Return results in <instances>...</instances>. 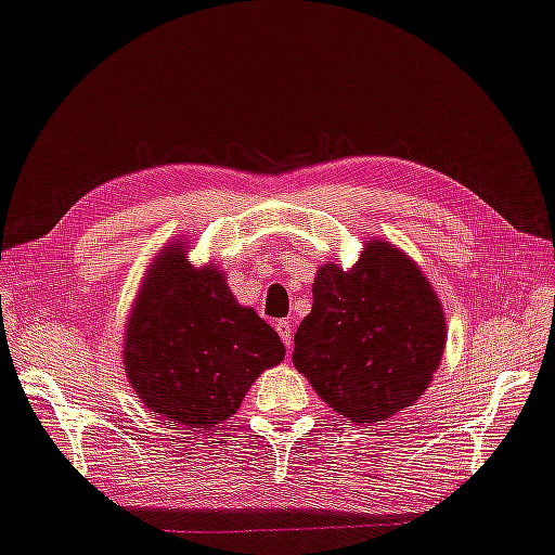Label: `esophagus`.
Masks as SVG:
<instances>
[{
	"mask_svg": "<svg viewBox=\"0 0 555 555\" xmlns=\"http://www.w3.org/2000/svg\"><path fill=\"white\" fill-rule=\"evenodd\" d=\"M275 328H278V333H280L282 343H285L287 350H289V348H292V323H289V321H278Z\"/></svg>",
	"mask_w": 555,
	"mask_h": 555,
	"instance_id": "obj_1",
	"label": "esophagus"
}]
</instances>
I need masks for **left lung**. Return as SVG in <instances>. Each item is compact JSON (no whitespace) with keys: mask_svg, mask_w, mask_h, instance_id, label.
<instances>
[{"mask_svg":"<svg viewBox=\"0 0 555 555\" xmlns=\"http://www.w3.org/2000/svg\"><path fill=\"white\" fill-rule=\"evenodd\" d=\"M311 292L292 362L333 411L379 423L421 399L447 326L433 285L403 250L374 238L350 270L321 266Z\"/></svg>","mask_w":555,"mask_h":555,"instance_id":"left-lung-1","label":"left lung"}]
</instances>
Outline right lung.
Instances as JSON below:
<instances>
[{
    "mask_svg": "<svg viewBox=\"0 0 555 555\" xmlns=\"http://www.w3.org/2000/svg\"><path fill=\"white\" fill-rule=\"evenodd\" d=\"M285 358L278 333L227 287L217 263L193 268L185 242L154 258L125 328L122 364L138 399L166 421L212 427Z\"/></svg>",
    "mask_w": 555,
    "mask_h": 555,
    "instance_id": "add662e5",
    "label": "right lung"
}]
</instances>
